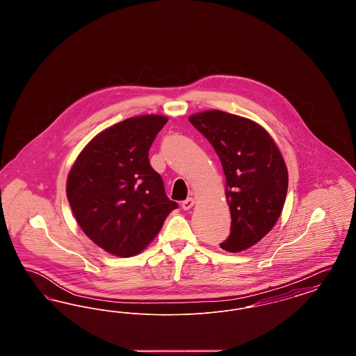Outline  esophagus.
<instances>
[{
    "instance_id": "1",
    "label": "esophagus",
    "mask_w": 356,
    "mask_h": 356,
    "mask_svg": "<svg viewBox=\"0 0 356 356\" xmlns=\"http://www.w3.org/2000/svg\"><path fill=\"white\" fill-rule=\"evenodd\" d=\"M193 205H195V199H192V197H188L186 200H184V202L181 203V208H183L184 211H188V209H191Z\"/></svg>"
}]
</instances>
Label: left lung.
<instances>
[{"label": "left lung", "instance_id": "obj_1", "mask_svg": "<svg viewBox=\"0 0 356 356\" xmlns=\"http://www.w3.org/2000/svg\"><path fill=\"white\" fill-rule=\"evenodd\" d=\"M212 144L225 175L231 234L220 244L240 252L259 243L279 219L286 202L288 170L270 134L254 121L222 111L189 116Z\"/></svg>", "mask_w": 356, "mask_h": 356}]
</instances>
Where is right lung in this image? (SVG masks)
Segmentation results:
<instances>
[{
  "label": "right lung",
  "mask_w": 356,
  "mask_h": 356,
  "mask_svg": "<svg viewBox=\"0 0 356 356\" xmlns=\"http://www.w3.org/2000/svg\"><path fill=\"white\" fill-rule=\"evenodd\" d=\"M168 119L129 118L93 137L69 172L67 196L85 235L109 254H140L179 205L165 195L148 151Z\"/></svg>",
  "instance_id": "1"
}]
</instances>
